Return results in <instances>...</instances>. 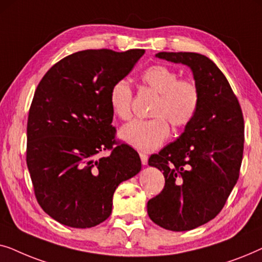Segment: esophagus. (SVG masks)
Instances as JSON below:
<instances>
[{
	"label": "esophagus",
	"mask_w": 262,
	"mask_h": 262,
	"mask_svg": "<svg viewBox=\"0 0 262 262\" xmlns=\"http://www.w3.org/2000/svg\"><path fill=\"white\" fill-rule=\"evenodd\" d=\"M141 161L143 166H146V164H148V155H145V154H141Z\"/></svg>",
	"instance_id": "obj_1"
}]
</instances>
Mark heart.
Instances as JSON below:
<instances>
[{"instance_id":"heart-1","label":"heart","mask_w":262,"mask_h":262,"mask_svg":"<svg viewBox=\"0 0 262 262\" xmlns=\"http://www.w3.org/2000/svg\"><path fill=\"white\" fill-rule=\"evenodd\" d=\"M142 82L157 94L149 120L136 119L124 125L119 137L142 152L156 150L169 136V125L182 127L191 123L199 107V89L192 81L179 80L178 73L166 66H152L143 71ZM134 93L126 80H119L110 91L108 101L114 116L126 120L132 114Z\"/></svg>"}]
</instances>
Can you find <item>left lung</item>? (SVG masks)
Masks as SVG:
<instances>
[{
    "label": "left lung",
    "instance_id": "obj_1",
    "mask_svg": "<svg viewBox=\"0 0 262 262\" xmlns=\"http://www.w3.org/2000/svg\"><path fill=\"white\" fill-rule=\"evenodd\" d=\"M156 57L187 66L200 94L195 117L184 132L148 161L166 180L146 205L150 220L167 230L187 231L213 220L237 182L245 123L227 77L210 58L195 52Z\"/></svg>",
    "mask_w": 262,
    "mask_h": 262
}]
</instances>
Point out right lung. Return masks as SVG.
Segmentation results:
<instances>
[{
  "label": "right lung",
  "instance_id": "right-lung-1",
  "mask_svg": "<svg viewBox=\"0 0 262 262\" xmlns=\"http://www.w3.org/2000/svg\"><path fill=\"white\" fill-rule=\"evenodd\" d=\"M144 50H84L56 63L34 93L27 121V167L41 209L60 224L92 228L112 212L119 184L142 169L136 150L114 144L112 85ZM113 148L108 157L99 152Z\"/></svg>",
  "mask_w": 262,
  "mask_h": 262
}]
</instances>
